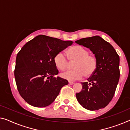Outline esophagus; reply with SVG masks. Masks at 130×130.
Masks as SVG:
<instances>
[{
    "mask_svg": "<svg viewBox=\"0 0 130 130\" xmlns=\"http://www.w3.org/2000/svg\"><path fill=\"white\" fill-rule=\"evenodd\" d=\"M69 84H70V85H73V84H74V82H71V81H69Z\"/></svg>",
    "mask_w": 130,
    "mask_h": 130,
    "instance_id": "1",
    "label": "esophagus"
}]
</instances>
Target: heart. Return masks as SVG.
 I'll use <instances>...</instances> for the list:
<instances>
[{
  "instance_id": "heart-1",
  "label": "heart",
  "mask_w": 130,
  "mask_h": 130,
  "mask_svg": "<svg viewBox=\"0 0 130 130\" xmlns=\"http://www.w3.org/2000/svg\"><path fill=\"white\" fill-rule=\"evenodd\" d=\"M68 57L71 61H75L74 69L62 73L61 76L67 80L73 81L85 76L89 77L93 74L97 68V60L93 55H89L86 48L80 45H73L67 51ZM54 62L60 71H65L68 66V62L63 53H59L55 56Z\"/></svg>"
}]
</instances>
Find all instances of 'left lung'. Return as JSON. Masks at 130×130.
Returning a JSON list of instances; mask_svg holds the SVG:
<instances>
[{
	"label": "left lung",
	"mask_w": 130,
	"mask_h": 130,
	"mask_svg": "<svg viewBox=\"0 0 130 130\" xmlns=\"http://www.w3.org/2000/svg\"><path fill=\"white\" fill-rule=\"evenodd\" d=\"M75 42L89 48L97 60L94 73L81 83L82 90L76 93L77 101L87 110H98L113 99L120 78V57L113 46L100 36L81 38Z\"/></svg>",
	"instance_id": "8db88e82"
}]
</instances>
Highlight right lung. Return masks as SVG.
<instances>
[{"label": "right lung", "instance_id": "obj_1", "mask_svg": "<svg viewBox=\"0 0 130 130\" xmlns=\"http://www.w3.org/2000/svg\"><path fill=\"white\" fill-rule=\"evenodd\" d=\"M73 43L44 35L27 42L17 54L14 77L17 88L25 101L37 107L53 103L68 81L59 76L54 62L57 54Z\"/></svg>", "mask_w": 130, "mask_h": 130}]
</instances>
